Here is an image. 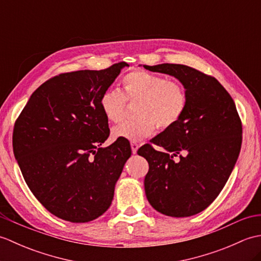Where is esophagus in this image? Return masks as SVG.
<instances>
[{
    "mask_svg": "<svg viewBox=\"0 0 261 261\" xmlns=\"http://www.w3.org/2000/svg\"><path fill=\"white\" fill-rule=\"evenodd\" d=\"M138 148H139V145H138L137 142H131V150H132V153H137Z\"/></svg>",
    "mask_w": 261,
    "mask_h": 261,
    "instance_id": "esophagus-1",
    "label": "esophagus"
}]
</instances>
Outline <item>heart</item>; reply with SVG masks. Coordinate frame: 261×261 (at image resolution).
Returning a JSON list of instances; mask_svg holds the SVG:
<instances>
[{"mask_svg": "<svg viewBox=\"0 0 261 261\" xmlns=\"http://www.w3.org/2000/svg\"><path fill=\"white\" fill-rule=\"evenodd\" d=\"M126 101H139L137 119L123 121L112 129L114 139L141 141L153 134L154 125L168 129L185 112L187 95L184 86L163 75L134 70L122 79V91L108 88L99 97L105 119L118 123L123 118Z\"/></svg>", "mask_w": 261, "mask_h": 261, "instance_id": "b5f03b06", "label": "heart"}]
</instances>
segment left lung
I'll use <instances>...</instances> for the list:
<instances>
[{"mask_svg":"<svg viewBox=\"0 0 261 261\" xmlns=\"http://www.w3.org/2000/svg\"><path fill=\"white\" fill-rule=\"evenodd\" d=\"M143 67L174 76L187 95L179 121L152 139L163 150L150 145L138 150L149 164L145 178L147 199L165 215H195L218 197L239 157L242 125L236 104L219 81L188 66ZM180 152L185 156L175 162L172 158Z\"/></svg>","mask_w":261,"mask_h":261,"instance_id":"1","label":"left lung"}]
</instances>
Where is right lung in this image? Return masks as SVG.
Here are the masks:
<instances>
[{
	"mask_svg": "<svg viewBox=\"0 0 261 261\" xmlns=\"http://www.w3.org/2000/svg\"><path fill=\"white\" fill-rule=\"evenodd\" d=\"M126 63L60 74L32 93L16 120L13 152L30 191L49 212L74 223L107 211L131 156L130 143H102L110 135L102 93Z\"/></svg>",
	"mask_w": 261,
	"mask_h": 261,
	"instance_id": "obj_1",
	"label": "right lung"
}]
</instances>
